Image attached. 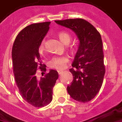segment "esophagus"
Returning <instances> with one entry per match:
<instances>
[{"label": "esophagus", "mask_w": 122, "mask_h": 122, "mask_svg": "<svg viewBox=\"0 0 122 122\" xmlns=\"http://www.w3.org/2000/svg\"><path fill=\"white\" fill-rule=\"evenodd\" d=\"M58 74H59V75H60V74H62V73H63V71H58Z\"/></svg>", "instance_id": "34e87169"}]
</instances>
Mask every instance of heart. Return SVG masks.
I'll return each instance as SVG.
<instances>
[{"instance_id":"heart-1","label":"heart","mask_w":122,"mask_h":122,"mask_svg":"<svg viewBox=\"0 0 122 122\" xmlns=\"http://www.w3.org/2000/svg\"><path fill=\"white\" fill-rule=\"evenodd\" d=\"M59 38L61 40L62 42L64 44H68L71 40V36L68 32L61 30L57 33ZM44 48V40H43L40 43L39 46V50H43ZM69 61V58L65 56H56L53 57V58L51 59V61L49 63V65L51 69H56L58 71H61L66 66V64Z\"/></svg>"}]
</instances>
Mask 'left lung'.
<instances>
[{
  "instance_id": "8db88e82",
  "label": "left lung",
  "mask_w": 122,
  "mask_h": 122,
  "mask_svg": "<svg viewBox=\"0 0 122 122\" xmlns=\"http://www.w3.org/2000/svg\"><path fill=\"white\" fill-rule=\"evenodd\" d=\"M55 21L72 29L80 40L72 68L69 69L73 80L67 92L77 101L89 102L100 91L105 74L101 35L93 25L81 18Z\"/></svg>"
}]
</instances>
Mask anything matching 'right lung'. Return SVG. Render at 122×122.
Returning a JSON list of instances; mask_svg holds the SVG:
<instances>
[{
    "label": "right lung",
    "mask_w": 122,
    "mask_h": 122,
    "mask_svg": "<svg viewBox=\"0 0 122 122\" xmlns=\"http://www.w3.org/2000/svg\"><path fill=\"white\" fill-rule=\"evenodd\" d=\"M50 24L48 21L25 27L17 35L12 47L14 74L19 92L23 99L35 107H43L51 102L59 76L54 70L46 73V65L40 61L39 46ZM38 71H42L44 76L38 79Z\"/></svg>",
    "instance_id": "obj_1"
}]
</instances>
